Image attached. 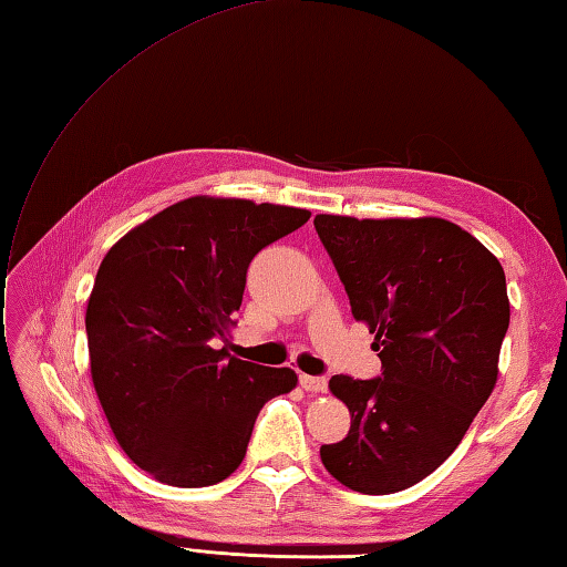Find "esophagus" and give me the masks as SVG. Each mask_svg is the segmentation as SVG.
I'll return each instance as SVG.
<instances>
[{"label":"esophagus","mask_w":567,"mask_h":567,"mask_svg":"<svg viewBox=\"0 0 567 567\" xmlns=\"http://www.w3.org/2000/svg\"><path fill=\"white\" fill-rule=\"evenodd\" d=\"M300 385H303L306 390H310V393H324V390H327V381L322 379V375H308V373H303V375H300Z\"/></svg>","instance_id":"esophagus-1"}]
</instances>
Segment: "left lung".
Returning a JSON list of instances; mask_svg holds the SVG:
<instances>
[{
	"label": "left lung",
	"mask_w": 567,
	"mask_h": 567,
	"mask_svg": "<svg viewBox=\"0 0 567 567\" xmlns=\"http://www.w3.org/2000/svg\"><path fill=\"white\" fill-rule=\"evenodd\" d=\"M316 230L383 363L369 381L332 375L351 426L320 458L357 493H400L454 454L493 393L509 327L505 271L442 218L316 216Z\"/></svg>",
	"instance_id": "1"
}]
</instances>
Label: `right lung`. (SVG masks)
<instances>
[{"instance_id": "1", "label": "right lung", "mask_w": 567, "mask_h": 567, "mask_svg": "<svg viewBox=\"0 0 567 567\" xmlns=\"http://www.w3.org/2000/svg\"><path fill=\"white\" fill-rule=\"evenodd\" d=\"M303 208L194 196L109 249L86 306L92 381L128 458L159 483L206 487L247 454L264 402L291 369L216 349L243 306L249 261L306 225Z\"/></svg>"}]
</instances>
